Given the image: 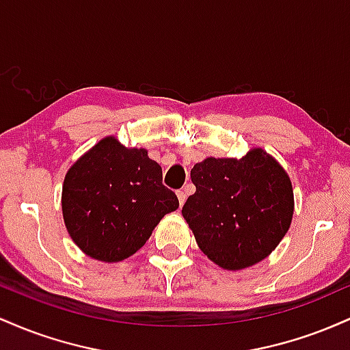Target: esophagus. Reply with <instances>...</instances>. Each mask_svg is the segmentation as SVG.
Here are the masks:
<instances>
[{"label":"esophagus","instance_id":"1","mask_svg":"<svg viewBox=\"0 0 350 350\" xmlns=\"http://www.w3.org/2000/svg\"><path fill=\"white\" fill-rule=\"evenodd\" d=\"M176 194H178V199H179V204L180 206H183L184 202H186V192L183 191V189H179L178 192H176Z\"/></svg>","mask_w":350,"mask_h":350}]
</instances>
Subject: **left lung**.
Wrapping results in <instances>:
<instances>
[{
  "label": "left lung",
  "mask_w": 350,
  "mask_h": 350,
  "mask_svg": "<svg viewBox=\"0 0 350 350\" xmlns=\"http://www.w3.org/2000/svg\"><path fill=\"white\" fill-rule=\"evenodd\" d=\"M196 192L183 217L199 248L224 270H243L278 247L291 226L288 172L262 148L243 158H207L191 170Z\"/></svg>",
  "instance_id": "left-lung-1"
}]
</instances>
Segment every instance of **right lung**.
I'll use <instances>...</instances> for the list:
<instances>
[{
    "mask_svg": "<svg viewBox=\"0 0 350 350\" xmlns=\"http://www.w3.org/2000/svg\"><path fill=\"white\" fill-rule=\"evenodd\" d=\"M179 207L163 170L144 148L100 139L70 166L62 186L67 232L85 255L122 262L146 243L159 220Z\"/></svg>",
    "mask_w": 350,
    "mask_h": 350,
    "instance_id": "1",
    "label": "right lung"
}]
</instances>
